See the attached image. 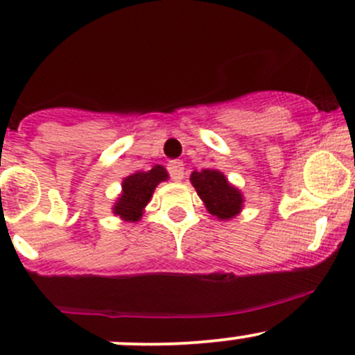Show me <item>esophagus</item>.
I'll list each match as a JSON object with an SVG mask.
<instances>
[{
	"instance_id": "esophagus-1",
	"label": "esophagus",
	"mask_w": 355,
	"mask_h": 355,
	"mask_svg": "<svg viewBox=\"0 0 355 355\" xmlns=\"http://www.w3.org/2000/svg\"><path fill=\"white\" fill-rule=\"evenodd\" d=\"M168 171H170V177L173 178L175 182H180L185 175L184 173V163L178 159L170 161V163H168Z\"/></svg>"
}]
</instances>
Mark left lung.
<instances>
[{"mask_svg":"<svg viewBox=\"0 0 355 355\" xmlns=\"http://www.w3.org/2000/svg\"><path fill=\"white\" fill-rule=\"evenodd\" d=\"M191 182L206 209L218 220H230L242 211L244 204L242 192L234 187L221 171L209 170V168L202 171H192Z\"/></svg>","mask_w":355,"mask_h":355,"instance_id":"obj_1","label":"left lung"}]
</instances>
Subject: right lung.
Returning <instances> with one entry per match:
<instances>
[{"instance_id":"1","label":"right lung","mask_w":355,"mask_h":355,"mask_svg":"<svg viewBox=\"0 0 355 355\" xmlns=\"http://www.w3.org/2000/svg\"><path fill=\"white\" fill-rule=\"evenodd\" d=\"M168 173L161 164L149 171H135L121 182V194L113 206V213L125 221L141 220L144 207L153 198L156 185L166 180Z\"/></svg>"}]
</instances>
